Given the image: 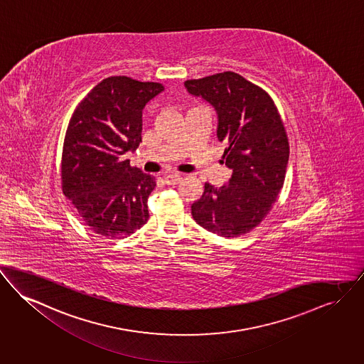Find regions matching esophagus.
<instances>
[{
  "instance_id": "1",
  "label": "esophagus",
  "mask_w": 364,
  "mask_h": 364,
  "mask_svg": "<svg viewBox=\"0 0 364 364\" xmlns=\"http://www.w3.org/2000/svg\"><path fill=\"white\" fill-rule=\"evenodd\" d=\"M181 176L180 174H177V173H173V174H168V176H165V183L166 184H169V186H174V184H177V183H180L181 181Z\"/></svg>"
}]
</instances>
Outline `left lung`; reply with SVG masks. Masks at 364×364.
<instances>
[{
    "mask_svg": "<svg viewBox=\"0 0 364 364\" xmlns=\"http://www.w3.org/2000/svg\"><path fill=\"white\" fill-rule=\"evenodd\" d=\"M187 90L217 111V137L225 144L223 159L232 169L227 186L205 183L193 202L196 224L217 235L249 234L272 210L283 188L289 139L272 97L234 71L187 80Z\"/></svg>",
    "mask_w": 364,
    "mask_h": 364,
    "instance_id": "8db88e82",
    "label": "left lung"
}]
</instances>
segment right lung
<instances>
[{
  "label": "right lung",
  "instance_id": "1",
  "mask_svg": "<svg viewBox=\"0 0 364 364\" xmlns=\"http://www.w3.org/2000/svg\"><path fill=\"white\" fill-rule=\"evenodd\" d=\"M165 87L130 77H108L74 109L62 152V190L84 224L119 239L149 221L155 177L125 159L141 141L143 108Z\"/></svg>",
  "mask_w": 364,
  "mask_h": 364
}]
</instances>
